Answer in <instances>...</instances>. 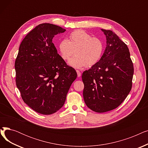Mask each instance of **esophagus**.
I'll use <instances>...</instances> for the list:
<instances>
[{"label": "esophagus", "mask_w": 148, "mask_h": 148, "mask_svg": "<svg viewBox=\"0 0 148 148\" xmlns=\"http://www.w3.org/2000/svg\"><path fill=\"white\" fill-rule=\"evenodd\" d=\"M76 72L77 73V76H78L79 77L81 76V73L80 72V71H79V70H76Z\"/></svg>", "instance_id": "34e87169"}]
</instances>
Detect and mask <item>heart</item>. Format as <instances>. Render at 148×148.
I'll list each match as a JSON object with an SVG mask.
<instances>
[{
    "mask_svg": "<svg viewBox=\"0 0 148 148\" xmlns=\"http://www.w3.org/2000/svg\"><path fill=\"white\" fill-rule=\"evenodd\" d=\"M69 40L64 39L59 44L61 58L68 60L74 53L75 56L68 61V64L75 68L84 66L90 67L95 65L101 58L104 49L102 41L92 37L83 30H76L69 35Z\"/></svg>",
    "mask_w": 148,
    "mask_h": 148,
    "instance_id": "1",
    "label": "heart"
}]
</instances>
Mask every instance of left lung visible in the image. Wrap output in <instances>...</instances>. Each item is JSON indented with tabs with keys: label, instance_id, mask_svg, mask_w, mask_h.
<instances>
[{
	"label": "left lung",
	"instance_id": "obj_1",
	"mask_svg": "<svg viewBox=\"0 0 148 148\" xmlns=\"http://www.w3.org/2000/svg\"><path fill=\"white\" fill-rule=\"evenodd\" d=\"M106 47L95 65L82 74L85 104L92 110L104 113L117 108L132 88L133 64L127 45L110 30L101 29Z\"/></svg>",
	"mask_w": 148,
	"mask_h": 148
}]
</instances>
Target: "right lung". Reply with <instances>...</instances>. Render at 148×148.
I'll return each mask as SVG.
<instances>
[{"instance_id": "1", "label": "right lung", "mask_w": 148, "mask_h": 148, "mask_svg": "<svg viewBox=\"0 0 148 148\" xmlns=\"http://www.w3.org/2000/svg\"><path fill=\"white\" fill-rule=\"evenodd\" d=\"M66 30L50 23L36 26L20 44L15 62V82L24 102L34 111L51 114L64 106L77 78L52 42Z\"/></svg>"}]
</instances>
